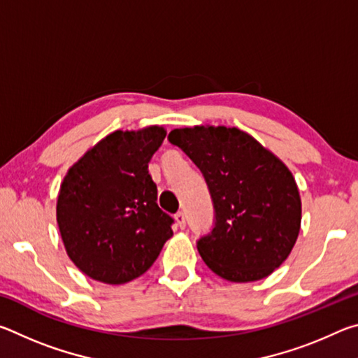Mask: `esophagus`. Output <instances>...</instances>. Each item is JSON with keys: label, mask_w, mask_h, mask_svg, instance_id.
<instances>
[{"label": "esophagus", "mask_w": 358, "mask_h": 358, "mask_svg": "<svg viewBox=\"0 0 358 358\" xmlns=\"http://www.w3.org/2000/svg\"><path fill=\"white\" fill-rule=\"evenodd\" d=\"M175 222H177V226L180 229H185V226H186V216H185L183 211H178V213L175 215Z\"/></svg>", "instance_id": "1"}]
</instances>
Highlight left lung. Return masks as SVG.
<instances>
[{
    "label": "left lung",
    "instance_id": "obj_1",
    "mask_svg": "<svg viewBox=\"0 0 358 358\" xmlns=\"http://www.w3.org/2000/svg\"><path fill=\"white\" fill-rule=\"evenodd\" d=\"M169 142L201 169L213 199L215 227L197 241L208 268L232 282L273 273L301 224L299 186L287 166L238 128H180Z\"/></svg>",
    "mask_w": 358,
    "mask_h": 358
}]
</instances>
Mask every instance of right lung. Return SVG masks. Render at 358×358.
I'll use <instances>...</instances> for the list:
<instances>
[{
	"instance_id": "1",
	"label": "right lung",
	"mask_w": 358,
	"mask_h": 358,
	"mask_svg": "<svg viewBox=\"0 0 358 358\" xmlns=\"http://www.w3.org/2000/svg\"><path fill=\"white\" fill-rule=\"evenodd\" d=\"M167 131H115L69 167L59 186L57 222L69 259L94 281L124 284L143 275L173 220L157 207L148 162Z\"/></svg>"
}]
</instances>
